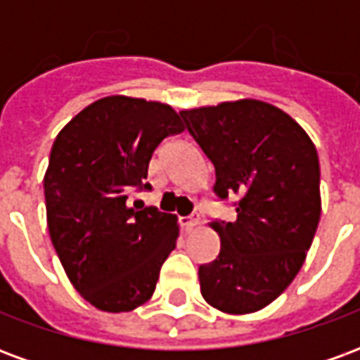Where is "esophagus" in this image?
Wrapping results in <instances>:
<instances>
[{
    "instance_id": "1",
    "label": "esophagus",
    "mask_w": 360,
    "mask_h": 360,
    "mask_svg": "<svg viewBox=\"0 0 360 360\" xmlns=\"http://www.w3.org/2000/svg\"><path fill=\"white\" fill-rule=\"evenodd\" d=\"M198 221H200L198 214H193V216H183V218H179V224H181V227H183V231H193V229L198 226Z\"/></svg>"
}]
</instances>
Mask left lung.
Segmentation results:
<instances>
[{
  "instance_id": "8db88e82",
  "label": "left lung",
  "mask_w": 360,
  "mask_h": 360,
  "mask_svg": "<svg viewBox=\"0 0 360 360\" xmlns=\"http://www.w3.org/2000/svg\"><path fill=\"white\" fill-rule=\"evenodd\" d=\"M216 167L214 193L237 195L235 221H212L221 249L198 268L204 301L227 314L268 307L301 270L320 221L316 146L293 117L260 100L183 110Z\"/></svg>"
}]
</instances>
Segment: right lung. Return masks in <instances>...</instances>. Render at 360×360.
Segmentation results:
<instances>
[{"label":"right lung","mask_w":360,"mask_h":360,"mask_svg":"<svg viewBox=\"0 0 360 360\" xmlns=\"http://www.w3.org/2000/svg\"><path fill=\"white\" fill-rule=\"evenodd\" d=\"M185 127L172 105L105 96L86 105L53 141L44 175L53 249L84 301L131 312L148 301L179 237L177 216L131 208L158 144Z\"/></svg>","instance_id":"obj_1"}]
</instances>
